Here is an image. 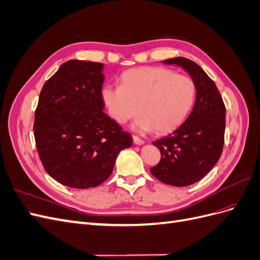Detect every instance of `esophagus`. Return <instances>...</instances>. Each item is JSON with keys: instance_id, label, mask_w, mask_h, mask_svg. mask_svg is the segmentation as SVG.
I'll list each match as a JSON object with an SVG mask.
<instances>
[{"instance_id": "esophagus-1", "label": "esophagus", "mask_w": 260, "mask_h": 260, "mask_svg": "<svg viewBox=\"0 0 260 260\" xmlns=\"http://www.w3.org/2000/svg\"><path fill=\"white\" fill-rule=\"evenodd\" d=\"M132 140H133V143L137 145H142L144 143V141L141 138H139L138 136H132Z\"/></svg>"}]
</instances>
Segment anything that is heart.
Returning <instances> with one entry per match:
<instances>
[{"instance_id":"1","label":"heart","mask_w":260,"mask_h":260,"mask_svg":"<svg viewBox=\"0 0 260 260\" xmlns=\"http://www.w3.org/2000/svg\"><path fill=\"white\" fill-rule=\"evenodd\" d=\"M121 85H106L102 99L111 118L125 123L139 112L135 127L166 135L186 119L194 105L196 84L190 76L165 67H140L124 72Z\"/></svg>"}]
</instances>
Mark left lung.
I'll return each instance as SVG.
<instances>
[{
    "label": "left lung",
    "instance_id": "8db88e82",
    "mask_svg": "<svg viewBox=\"0 0 260 260\" xmlns=\"http://www.w3.org/2000/svg\"><path fill=\"white\" fill-rule=\"evenodd\" d=\"M183 67L196 84V100L186 120L167 137L154 141L160 160L151 174L165 184L187 186L205 177L222 154L225 106L215 82L201 66L184 57L165 59Z\"/></svg>",
    "mask_w": 260,
    "mask_h": 260
}]
</instances>
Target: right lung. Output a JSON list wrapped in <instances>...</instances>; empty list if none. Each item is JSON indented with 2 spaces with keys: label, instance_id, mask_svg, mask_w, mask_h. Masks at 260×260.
Returning <instances> with one entry per match:
<instances>
[{
  "label": "right lung",
  "instance_id": "right-lung-1",
  "mask_svg": "<svg viewBox=\"0 0 260 260\" xmlns=\"http://www.w3.org/2000/svg\"><path fill=\"white\" fill-rule=\"evenodd\" d=\"M103 64L70 59L46 81L35 113L36 146L45 171L74 188L102 184L131 136L104 112Z\"/></svg>",
  "mask_w": 260,
  "mask_h": 260
}]
</instances>
